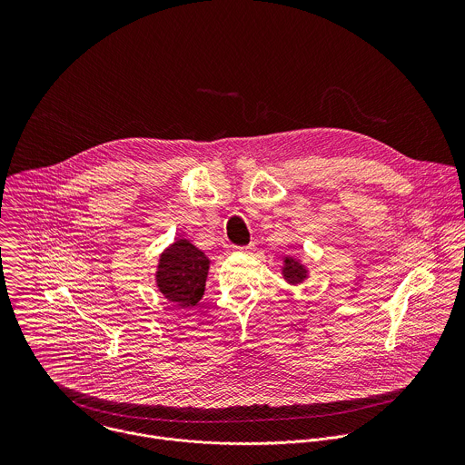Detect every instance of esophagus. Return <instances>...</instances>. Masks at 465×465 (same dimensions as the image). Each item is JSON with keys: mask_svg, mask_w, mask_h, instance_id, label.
<instances>
[{"mask_svg": "<svg viewBox=\"0 0 465 465\" xmlns=\"http://www.w3.org/2000/svg\"><path fill=\"white\" fill-rule=\"evenodd\" d=\"M256 249L254 243H249V245H243V247H236V252H242V254H252Z\"/></svg>", "mask_w": 465, "mask_h": 465, "instance_id": "obj_1", "label": "esophagus"}]
</instances>
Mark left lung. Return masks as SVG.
I'll return each instance as SVG.
<instances>
[{"label": "left lung", "mask_w": 465, "mask_h": 465, "mask_svg": "<svg viewBox=\"0 0 465 465\" xmlns=\"http://www.w3.org/2000/svg\"><path fill=\"white\" fill-rule=\"evenodd\" d=\"M282 273H284V277H286L290 282H299V281H302V279L306 277V270L299 265V263H295L293 260H290V258L284 260V270H282Z\"/></svg>", "instance_id": "obj_1"}]
</instances>
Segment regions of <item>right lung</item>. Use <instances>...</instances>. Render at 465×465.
I'll use <instances>...</instances> for the list:
<instances>
[{
	"instance_id": "1",
	"label": "right lung",
	"mask_w": 465,
	"mask_h": 465,
	"mask_svg": "<svg viewBox=\"0 0 465 465\" xmlns=\"http://www.w3.org/2000/svg\"><path fill=\"white\" fill-rule=\"evenodd\" d=\"M209 260L188 240L175 242L161 256L157 286L163 295L179 306H195L203 295Z\"/></svg>"
}]
</instances>
